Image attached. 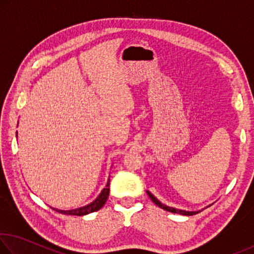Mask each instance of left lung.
<instances>
[{
	"mask_svg": "<svg viewBox=\"0 0 254 254\" xmlns=\"http://www.w3.org/2000/svg\"><path fill=\"white\" fill-rule=\"evenodd\" d=\"M147 194L149 195L150 198H151V200L153 201L154 204H156L157 206H159V207L165 209V210H168V212H171V213H177V214H182V215H195L197 213H199V210H197V212H188V210H183V209H177V208H174V207H169V206H167L165 204H162L159 201L156 197H154L151 192L147 190Z\"/></svg>",
	"mask_w": 254,
	"mask_h": 254,
	"instance_id": "obj_1",
	"label": "left lung"
}]
</instances>
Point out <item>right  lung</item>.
I'll use <instances>...</instances> for the list:
<instances>
[{
  "label": "right lung",
  "mask_w": 254,
  "mask_h": 254,
  "mask_svg": "<svg viewBox=\"0 0 254 254\" xmlns=\"http://www.w3.org/2000/svg\"><path fill=\"white\" fill-rule=\"evenodd\" d=\"M109 194H110V179L106 184V187L102 190L100 196H98L95 200L92 201L91 204L83 206V207L76 208V209H70V210H62V209H57V208H53V209L57 210V212L62 213V214H65V215H77V216H83V215L96 212V210L102 208L103 206H104V204L106 203Z\"/></svg>",
  "instance_id": "right-lung-1"
}]
</instances>
